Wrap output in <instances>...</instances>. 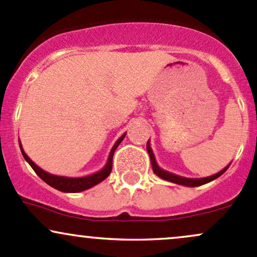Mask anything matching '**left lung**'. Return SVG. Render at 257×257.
Segmentation results:
<instances>
[{"instance_id": "left-lung-1", "label": "left lung", "mask_w": 257, "mask_h": 257, "mask_svg": "<svg viewBox=\"0 0 257 257\" xmlns=\"http://www.w3.org/2000/svg\"><path fill=\"white\" fill-rule=\"evenodd\" d=\"M146 149H148V152L149 155H150V160H151V165H152V170H154L155 173L157 174V176L160 177V178L162 179H166L168 180V182H172V183H176V184H180V185H187V187H199V185H202V184H206V183L211 182V180L218 178V177H221L222 174L224 173L225 171H227L228 167H225L224 170H222L221 172H218V173L215 174V176H211V177H207V178H201V179H190V178H183V177H179V176H176V174H172L170 172H166L163 170H161V168L157 166L156 163V160H155V156L154 154H152V150L150 148V145H149V142H148V146H146Z\"/></svg>"}]
</instances>
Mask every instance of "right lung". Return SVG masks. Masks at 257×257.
<instances>
[{"instance_id": "add662e5", "label": "right lung", "mask_w": 257, "mask_h": 257, "mask_svg": "<svg viewBox=\"0 0 257 257\" xmlns=\"http://www.w3.org/2000/svg\"><path fill=\"white\" fill-rule=\"evenodd\" d=\"M124 137H125V134H123L122 137L117 140V143L114 144L113 148H112L111 154H109L108 161H107V165L105 166V168H103L102 171L97 172V173L91 174V176H87V177H83V178H67V177L53 176V174L47 173V172L42 171L40 167H38V166H36L35 163H34L33 161L27 156V154L23 151V149H22V154H23L25 161L32 166V168L35 171V173L38 174V176L40 177L45 183H47V184L51 185L52 188L57 189V190L63 191V193H78V191H83V190H86V189L94 187V185L98 184V183L102 182L103 179H106L107 177L109 176V173H111L112 171V159H113L114 150L117 149V146L119 145L120 142L124 139ZM19 145H21V144H19Z\"/></svg>"}]
</instances>
